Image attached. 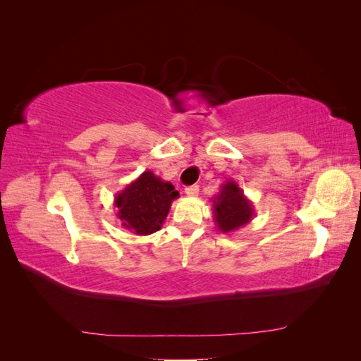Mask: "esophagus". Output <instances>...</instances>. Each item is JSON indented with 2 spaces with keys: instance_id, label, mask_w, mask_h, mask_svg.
I'll return each instance as SVG.
<instances>
[{
  "instance_id": "obj_1",
  "label": "esophagus",
  "mask_w": 361,
  "mask_h": 361,
  "mask_svg": "<svg viewBox=\"0 0 361 361\" xmlns=\"http://www.w3.org/2000/svg\"><path fill=\"white\" fill-rule=\"evenodd\" d=\"M185 194H187L188 197H195V195L199 194V187L197 185H191V187L185 188Z\"/></svg>"
}]
</instances>
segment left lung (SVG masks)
<instances>
[{"mask_svg":"<svg viewBox=\"0 0 361 361\" xmlns=\"http://www.w3.org/2000/svg\"><path fill=\"white\" fill-rule=\"evenodd\" d=\"M212 207L215 226L221 233L236 232L255 216L253 203L233 179H227L221 185L220 192L212 200Z\"/></svg>","mask_w":361,"mask_h":361,"instance_id":"1","label":"left lung"}]
</instances>
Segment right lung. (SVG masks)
<instances>
[{
    "instance_id": "obj_1",
    "label": "right lung",
    "mask_w": 361,
    "mask_h": 361,
    "mask_svg": "<svg viewBox=\"0 0 361 361\" xmlns=\"http://www.w3.org/2000/svg\"><path fill=\"white\" fill-rule=\"evenodd\" d=\"M178 197L179 192L174 191L170 182L146 170L116 194L114 207H117V218L125 228L145 236L159 231L173 200Z\"/></svg>"
}]
</instances>
